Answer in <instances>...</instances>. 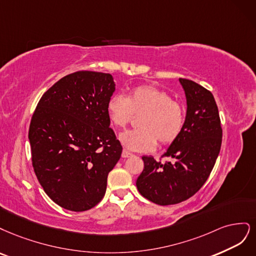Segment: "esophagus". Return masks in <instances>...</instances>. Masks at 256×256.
Listing matches in <instances>:
<instances>
[{
	"mask_svg": "<svg viewBox=\"0 0 256 256\" xmlns=\"http://www.w3.org/2000/svg\"><path fill=\"white\" fill-rule=\"evenodd\" d=\"M133 154L132 153H130L128 151H126V150H123L122 151V158H130V156H132Z\"/></svg>",
	"mask_w": 256,
	"mask_h": 256,
	"instance_id": "34e87169",
	"label": "esophagus"
}]
</instances>
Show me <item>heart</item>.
<instances>
[{
    "label": "heart",
    "instance_id": "1",
    "mask_svg": "<svg viewBox=\"0 0 256 256\" xmlns=\"http://www.w3.org/2000/svg\"><path fill=\"white\" fill-rule=\"evenodd\" d=\"M110 122L117 128H124L135 118L142 128L126 130L119 140L126 149L135 152H149L156 142L167 146L176 142L185 123V110L170 94L152 86H139L126 98L114 94L107 103Z\"/></svg>",
    "mask_w": 256,
    "mask_h": 256
}]
</instances>
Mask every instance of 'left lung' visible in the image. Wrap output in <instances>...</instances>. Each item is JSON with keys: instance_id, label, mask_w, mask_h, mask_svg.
I'll return each mask as SVG.
<instances>
[{"instance_id": "8db88e82", "label": "left lung", "mask_w": 256, "mask_h": 256, "mask_svg": "<svg viewBox=\"0 0 256 256\" xmlns=\"http://www.w3.org/2000/svg\"><path fill=\"white\" fill-rule=\"evenodd\" d=\"M186 96L182 133L164 156L173 162H156L142 156L144 171L136 180L140 194L158 205L183 202L203 186L215 166L222 142V128L215 98L210 92L180 78Z\"/></svg>"}]
</instances>
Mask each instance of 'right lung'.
Listing matches in <instances>:
<instances>
[{"mask_svg":"<svg viewBox=\"0 0 256 256\" xmlns=\"http://www.w3.org/2000/svg\"><path fill=\"white\" fill-rule=\"evenodd\" d=\"M114 89L110 73L74 72L44 94L32 114V167L62 208L88 210L105 194L107 176L122 153L107 112Z\"/></svg>","mask_w":256,"mask_h":256,"instance_id":"add662e5","label":"right lung"}]
</instances>
